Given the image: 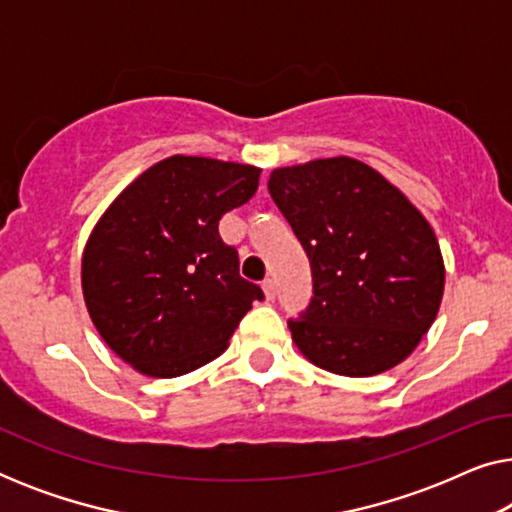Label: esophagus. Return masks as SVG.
<instances>
[{"mask_svg":"<svg viewBox=\"0 0 512 512\" xmlns=\"http://www.w3.org/2000/svg\"><path fill=\"white\" fill-rule=\"evenodd\" d=\"M263 291H265V298L275 300V296H277V284H275V279L265 277V279H263Z\"/></svg>","mask_w":512,"mask_h":512,"instance_id":"obj_1","label":"esophagus"}]
</instances>
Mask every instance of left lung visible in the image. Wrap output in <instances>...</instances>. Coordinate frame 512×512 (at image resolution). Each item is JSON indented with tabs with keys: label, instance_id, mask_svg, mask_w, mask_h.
<instances>
[{
	"label": "left lung",
	"instance_id": "8db88e82",
	"mask_svg": "<svg viewBox=\"0 0 512 512\" xmlns=\"http://www.w3.org/2000/svg\"><path fill=\"white\" fill-rule=\"evenodd\" d=\"M268 191L312 268L310 305L289 319L300 352L347 377L401 363L443 298L429 221L380 172L345 156L272 170Z\"/></svg>",
	"mask_w": 512,
	"mask_h": 512
}]
</instances>
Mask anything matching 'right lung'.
<instances>
[{"mask_svg":"<svg viewBox=\"0 0 512 512\" xmlns=\"http://www.w3.org/2000/svg\"><path fill=\"white\" fill-rule=\"evenodd\" d=\"M261 170L172 156L137 177L97 221L81 284L104 342L151 377H179L228 347L261 286L240 275L219 221L249 202Z\"/></svg>","mask_w":512,"mask_h":512,"instance_id":"obj_1","label":"right lung"}]
</instances>
